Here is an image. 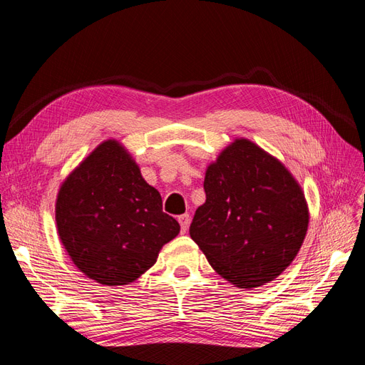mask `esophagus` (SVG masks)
I'll use <instances>...</instances> for the list:
<instances>
[{
    "instance_id": "obj_1",
    "label": "esophagus",
    "mask_w": 365,
    "mask_h": 365,
    "mask_svg": "<svg viewBox=\"0 0 365 365\" xmlns=\"http://www.w3.org/2000/svg\"><path fill=\"white\" fill-rule=\"evenodd\" d=\"M178 222L181 225V231H182V233H185V231L189 230V225H190V216L187 213L178 216Z\"/></svg>"
}]
</instances>
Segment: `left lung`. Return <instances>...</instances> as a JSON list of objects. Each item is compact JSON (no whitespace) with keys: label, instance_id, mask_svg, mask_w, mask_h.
<instances>
[{"label":"left lung","instance_id":"left-lung-1","mask_svg":"<svg viewBox=\"0 0 365 365\" xmlns=\"http://www.w3.org/2000/svg\"><path fill=\"white\" fill-rule=\"evenodd\" d=\"M190 237L240 289L269 283L300 251L309 225L302 185L267 150L236 138L208 165Z\"/></svg>","mask_w":365,"mask_h":365}]
</instances>
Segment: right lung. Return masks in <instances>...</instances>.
<instances>
[{"label": "right lung", "instance_id": "1", "mask_svg": "<svg viewBox=\"0 0 365 365\" xmlns=\"http://www.w3.org/2000/svg\"><path fill=\"white\" fill-rule=\"evenodd\" d=\"M56 227L77 269L106 286L135 282L180 233V224L163 212L160 192L114 138L102 141L61 184Z\"/></svg>", "mask_w": 365, "mask_h": 365}]
</instances>
